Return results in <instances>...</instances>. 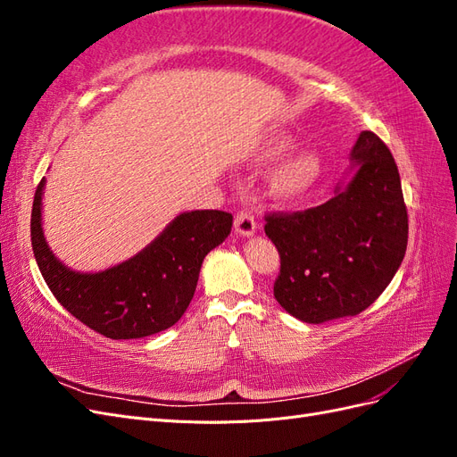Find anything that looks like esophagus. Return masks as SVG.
<instances>
[{"label":"esophagus","mask_w":457,"mask_h":457,"mask_svg":"<svg viewBox=\"0 0 457 457\" xmlns=\"http://www.w3.org/2000/svg\"><path fill=\"white\" fill-rule=\"evenodd\" d=\"M234 228L240 234V237H252V234L257 230L255 217L250 212H238L237 217H234Z\"/></svg>","instance_id":"1"}]
</instances>
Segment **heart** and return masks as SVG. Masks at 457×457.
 <instances>
[{
  "label": "heart",
  "mask_w": 457,
  "mask_h": 457,
  "mask_svg": "<svg viewBox=\"0 0 457 457\" xmlns=\"http://www.w3.org/2000/svg\"><path fill=\"white\" fill-rule=\"evenodd\" d=\"M289 146H292L289 141L276 139L269 143L265 156L269 160L280 158L289 150ZM318 177H320V160H318L312 152H301V154L289 158L274 171L270 179V188L274 192V196L292 200L307 195V192L316 185Z\"/></svg>",
  "instance_id": "heart-1"
}]
</instances>
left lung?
Masks as SVG:
<instances>
[{
    "label": "left lung",
    "mask_w": 457,
    "mask_h": 457,
    "mask_svg": "<svg viewBox=\"0 0 457 457\" xmlns=\"http://www.w3.org/2000/svg\"><path fill=\"white\" fill-rule=\"evenodd\" d=\"M351 160L353 179L326 204L265 215V232L280 255L274 297L307 324L361 314L406 253L408 212L391 150L362 131Z\"/></svg>",
    "instance_id": "8db88e82"
}]
</instances>
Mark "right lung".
Listing matches in <instances>:
<instances>
[{"mask_svg": "<svg viewBox=\"0 0 457 457\" xmlns=\"http://www.w3.org/2000/svg\"><path fill=\"white\" fill-rule=\"evenodd\" d=\"M41 179L32 205V250L46 284L79 322L110 339H139L171 328L196 292L204 257L230 234L232 215H179L135 257L103 272H76L53 255L41 230Z\"/></svg>", "mask_w": 457, "mask_h": 457, "instance_id": "add662e5", "label": "right lung"}]
</instances>
